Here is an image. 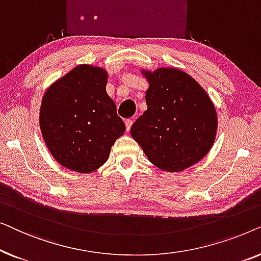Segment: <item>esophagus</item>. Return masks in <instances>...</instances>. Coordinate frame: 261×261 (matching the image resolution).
Returning <instances> with one entry per match:
<instances>
[{"instance_id": "esophagus-1", "label": "esophagus", "mask_w": 261, "mask_h": 261, "mask_svg": "<svg viewBox=\"0 0 261 261\" xmlns=\"http://www.w3.org/2000/svg\"><path fill=\"white\" fill-rule=\"evenodd\" d=\"M124 123H126V129H127V132H129L132 124H133V121H132L130 119H127L126 121H124Z\"/></svg>"}]
</instances>
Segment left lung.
Returning a JSON list of instances; mask_svg holds the SVG:
<instances>
[{"label": "left lung", "mask_w": 261, "mask_h": 261, "mask_svg": "<svg viewBox=\"0 0 261 261\" xmlns=\"http://www.w3.org/2000/svg\"><path fill=\"white\" fill-rule=\"evenodd\" d=\"M149 87L147 110L130 128L149 162L167 172L198 163L213 147L217 114L204 89L173 67L142 70Z\"/></svg>", "instance_id": "left-lung-1"}]
</instances>
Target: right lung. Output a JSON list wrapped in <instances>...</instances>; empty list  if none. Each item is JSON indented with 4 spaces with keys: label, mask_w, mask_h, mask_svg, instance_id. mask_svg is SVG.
<instances>
[{
    "label": "right lung",
    "mask_w": 261,
    "mask_h": 261,
    "mask_svg": "<svg viewBox=\"0 0 261 261\" xmlns=\"http://www.w3.org/2000/svg\"><path fill=\"white\" fill-rule=\"evenodd\" d=\"M107 82L105 69L82 64L49 85L42 97V138L53 158L66 169L96 171L126 130L106 91Z\"/></svg>",
    "instance_id": "right-lung-1"
}]
</instances>
